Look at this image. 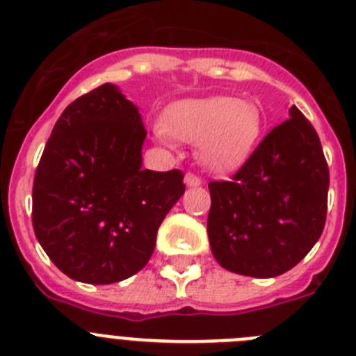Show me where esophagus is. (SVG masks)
I'll use <instances>...</instances> for the list:
<instances>
[{
	"label": "esophagus",
	"instance_id": "1",
	"mask_svg": "<svg viewBox=\"0 0 356 356\" xmlns=\"http://www.w3.org/2000/svg\"><path fill=\"white\" fill-rule=\"evenodd\" d=\"M185 185H187V187H200L201 178L200 176L192 175V172H187V175H185Z\"/></svg>",
	"mask_w": 356,
	"mask_h": 356
}]
</instances>
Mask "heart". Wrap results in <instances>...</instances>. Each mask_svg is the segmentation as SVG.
Returning <instances> with one entry per match:
<instances>
[{
	"mask_svg": "<svg viewBox=\"0 0 356 356\" xmlns=\"http://www.w3.org/2000/svg\"><path fill=\"white\" fill-rule=\"evenodd\" d=\"M263 129L257 104L234 97L215 95L178 100L155 123V136L171 145L172 139L197 145L201 164L217 172L242 165L252 153Z\"/></svg>",
	"mask_w": 356,
	"mask_h": 356,
	"instance_id": "b5f03b06",
	"label": "heart"
}]
</instances>
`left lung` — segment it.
<instances>
[{
    "label": "left lung",
    "mask_w": 356,
    "mask_h": 356,
    "mask_svg": "<svg viewBox=\"0 0 356 356\" xmlns=\"http://www.w3.org/2000/svg\"><path fill=\"white\" fill-rule=\"evenodd\" d=\"M328 181L318 134L293 106L233 180L208 185V240L218 265L257 279L298 265L325 227Z\"/></svg>",
    "instance_id": "obj_1"
}]
</instances>
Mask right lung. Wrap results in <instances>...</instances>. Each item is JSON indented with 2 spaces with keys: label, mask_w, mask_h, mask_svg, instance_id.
Returning <instances> with one entry per match:
<instances>
[{
  "label": "right lung",
  "mask_w": 356,
  "mask_h": 356,
  "mask_svg": "<svg viewBox=\"0 0 356 356\" xmlns=\"http://www.w3.org/2000/svg\"><path fill=\"white\" fill-rule=\"evenodd\" d=\"M138 106L106 83L61 113L33 181V229L49 259L86 284L146 266L156 231L185 192L184 172L143 169Z\"/></svg>",
  "instance_id": "add662e5"
}]
</instances>
